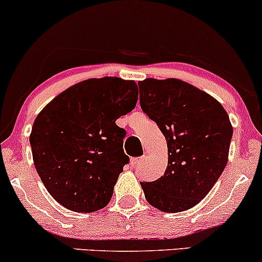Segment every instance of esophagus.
I'll return each instance as SVG.
<instances>
[{
    "label": "esophagus",
    "instance_id": "1",
    "mask_svg": "<svg viewBox=\"0 0 262 262\" xmlns=\"http://www.w3.org/2000/svg\"><path fill=\"white\" fill-rule=\"evenodd\" d=\"M145 159H146L145 155L139 156V158H133L132 159V165H133V166H138V165H140L141 162L145 160Z\"/></svg>",
    "mask_w": 262,
    "mask_h": 262
}]
</instances>
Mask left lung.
Instances as JSON below:
<instances>
[{"mask_svg": "<svg viewBox=\"0 0 262 262\" xmlns=\"http://www.w3.org/2000/svg\"><path fill=\"white\" fill-rule=\"evenodd\" d=\"M140 107L165 135L164 176L141 182L146 201L167 213L187 210L208 194L224 171L233 127L212 96L177 79L138 82Z\"/></svg>", "mask_w": 262, "mask_h": 262, "instance_id": "obj_1", "label": "left lung"}]
</instances>
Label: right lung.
<instances>
[{
    "label": "right lung",
    "instance_id": "right-lung-1",
    "mask_svg": "<svg viewBox=\"0 0 262 262\" xmlns=\"http://www.w3.org/2000/svg\"><path fill=\"white\" fill-rule=\"evenodd\" d=\"M137 83L90 79L69 87L38 114L29 137L40 180L65 208L90 213L110 203L129 158L125 130L116 124L134 110Z\"/></svg>",
    "mask_w": 262,
    "mask_h": 262
}]
</instances>
